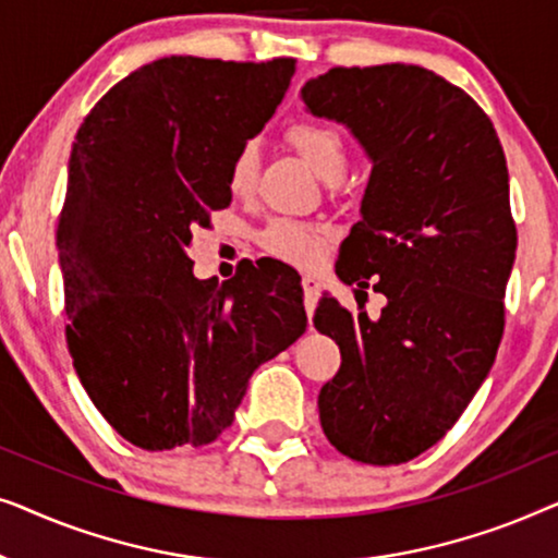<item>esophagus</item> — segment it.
Returning <instances> with one entry per match:
<instances>
[{
  "mask_svg": "<svg viewBox=\"0 0 558 558\" xmlns=\"http://www.w3.org/2000/svg\"><path fill=\"white\" fill-rule=\"evenodd\" d=\"M302 289H304V307H307V317L312 319L317 307V296H319V279L315 274H304L302 277Z\"/></svg>",
  "mask_w": 558,
  "mask_h": 558,
  "instance_id": "esophagus-1",
  "label": "esophagus"
}]
</instances>
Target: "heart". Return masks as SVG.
I'll use <instances>...</instances> for the list:
<instances>
[{
  "mask_svg": "<svg viewBox=\"0 0 558 558\" xmlns=\"http://www.w3.org/2000/svg\"><path fill=\"white\" fill-rule=\"evenodd\" d=\"M289 142L325 180L342 178L348 167V140L340 126L323 119H300L289 126ZM258 172V144L243 142L228 165V187L233 195H248ZM332 228L300 218H271L258 233V246L287 264L315 266L325 256Z\"/></svg>",
  "mask_w": 558,
  "mask_h": 558,
  "instance_id": "obj_1",
  "label": "heart"
}]
</instances>
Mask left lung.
<instances>
[{
    "label": "left lung",
    "mask_w": 558,
    "mask_h": 558,
    "mask_svg": "<svg viewBox=\"0 0 558 558\" xmlns=\"http://www.w3.org/2000/svg\"><path fill=\"white\" fill-rule=\"evenodd\" d=\"M302 98L373 159L335 269L388 300L378 319L319 300L312 323L342 355L319 422L350 460L401 464L452 429L495 363L518 246L506 155L475 98L418 65H338Z\"/></svg>",
    "instance_id": "1"
}]
</instances>
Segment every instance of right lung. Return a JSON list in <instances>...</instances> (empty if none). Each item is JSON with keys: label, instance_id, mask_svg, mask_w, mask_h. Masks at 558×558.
Returning a JSON list of instances; mask_svg holds the SVG:
<instances>
[{"label": "right lung", "instance_id": "1", "mask_svg": "<svg viewBox=\"0 0 558 558\" xmlns=\"http://www.w3.org/2000/svg\"><path fill=\"white\" fill-rule=\"evenodd\" d=\"M294 58L172 56L106 90L75 134L58 251L73 368L134 447H201L233 422L258 365L307 327L279 262L197 279L190 243L231 205L228 165L262 132Z\"/></svg>", "mask_w": 558, "mask_h": 558}]
</instances>
